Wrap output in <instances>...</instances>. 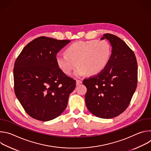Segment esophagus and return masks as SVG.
<instances>
[{"instance_id":"obj_1","label":"esophagus","mask_w":151,"mask_h":151,"mask_svg":"<svg viewBox=\"0 0 151 151\" xmlns=\"http://www.w3.org/2000/svg\"><path fill=\"white\" fill-rule=\"evenodd\" d=\"M82 81L81 80H76V85H79V84L82 83Z\"/></svg>"}]
</instances>
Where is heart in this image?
<instances>
[{"instance_id": "b5f03b06", "label": "heart", "mask_w": 151, "mask_h": 151, "mask_svg": "<svg viewBox=\"0 0 151 151\" xmlns=\"http://www.w3.org/2000/svg\"><path fill=\"white\" fill-rule=\"evenodd\" d=\"M66 54H57L56 62L60 69L70 75L77 66L75 75L79 77L87 74L95 75L101 72L108 64L112 47L105 40H80L67 47Z\"/></svg>"}]
</instances>
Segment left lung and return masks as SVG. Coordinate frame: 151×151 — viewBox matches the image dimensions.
<instances>
[{
    "label": "left lung",
    "instance_id": "left-lung-1",
    "mask_svg": "<svg viewBox=\"0 0 151 151\" xmlns=\"http://www.w3.org/2000/svg\"><path fill=\"white\" fill-rule=\"evenodd\" d=\"M112 46L110 61L96 76L85 79V104L94 115L105 119L116 117L127 108L137 84V63L134 52L118 36L106 33L101 38Z\"/></svg>",
    "mask_w": 151,
    "mask_h": 151
}]
</instances>
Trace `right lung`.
I'll return each instance as SVG.
<instances>
[{
    "label": "right lung",
    "mask_w": 151,
    "mask_h": 151,
    "mask_svg": "<svg viewBox=\"0 0 151 151\" xmlns=\"http://www.w3.org/2000/svg\"><path fill=\"white\" fill-rule=\"evenodd\" d=\"M70 42L39 37L29 43L15 62V94L26 113L34 119L50 121L66 108L76 81L60 69L55 58Z\"/></svg>",
    "instance_id": "add662e5"
}]
</instances>
